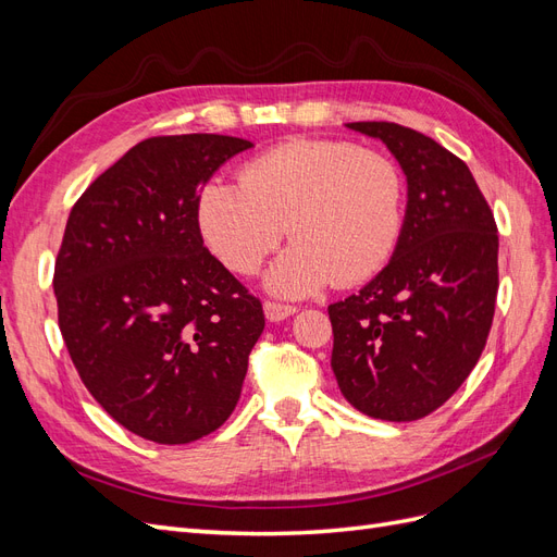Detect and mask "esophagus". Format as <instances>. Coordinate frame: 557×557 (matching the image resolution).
Masks as SVG:
<instances>
[{
    "label": "esophagus",
    "mask_w": 557,
    "mask_h": 557,
    "mask_svg": "<svg viewBox=\"0 0 557 557\" xmlns=\"http://www.w3.org/2000/svg\"><path fill=\"white\" fill-rule=\"evenodd\" d=\"M297 311V307L293 305H283V301H274V299H264V315L272 323H278V320H285L288 315H293Z\"/></svg>",
    "instance_id": "esophagus-1"
}]
</instances>
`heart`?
<instances>
[{
  "instance_id": "heart-1",
  "label": "heart",
  "mask_w": 557,
  "mask_h": 557,
  "mask_svg": "<svg viewBox=\"0 0 557 557\" xmlns=\"http://www.w3.org/2000/svg\"><path fill=\"white\" fill-rule=\"evenodd\" d=\"M404 205L407 183L391 156L344 139H290L248 160L239 183H207L197 221L237 274H256L288 232L295 244L267 285L299 297L330 281L348 288L374 278L399 244Z\"/></svg>"
}]
</instances>
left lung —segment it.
<instances>
[{
	"mask_svg": "<svg viewBox=\"0 0 557 557\" xmlns=\"http://www.w3.org/2000/svg\"><path fill=\"white\" fill-rule=\"evenodd\" d=\"M381 139L409 183L393 260L358 295L327 307L332 372L358 411L425 418L458 391L491 334L497 225L469 166L416 129L348 123Z\"/></svg>",
	"mask_w": 557,
	"mask_h": 557,
	"instance_id": "left-lung-1",
	"label": "left lung"
}]
</instances>
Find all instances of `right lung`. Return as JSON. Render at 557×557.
Wrapping results in <instances>:
<instances>
[{
    "mask_svg": "<svg viewBox=\"0 0 557 557\" xmlns=\"http://www.w3.org/2000/svg\"><path fill=\"white\" fill-rule=\"evenodd\" d=\"M252 144L150 137L72 207L55 258L58 325L76 372L113 420L156 444L221 428L242 395L262 305L201 239L197 199Z\"/></svg>",
    "mask_w": 557,
    "mask_h": 557,
    "instance_id": "add662e5",
    "label": "right lung"
}]
</instances>
